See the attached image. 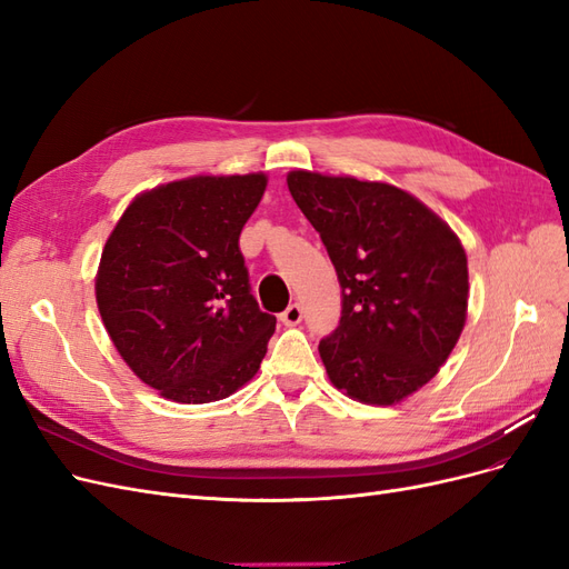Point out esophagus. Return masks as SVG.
<instances>
[{
    "label": "esophagus",
    "mask_w": 569,
    "mask_h": 569,
    "mask_svg": "<svg viewBox=\"0 0 569 569\" xmlns=\"http://www.w3.org/2000/svg\"><path fill=\"white\" fill-rule=\"evenodd\" d=\"M301 318H303V308H301V303H297V301L289 303L287 311L280 313V320H282L284 325H299Z\"/></svg>",
    "instance_id": "esophagus-1"
}]
</instances>
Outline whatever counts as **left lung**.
I'll return each mask as SVG.
<instances>
[{
    "instance_id": "left-lung-1",
    "label": "left lung",
    "mask_w": 569,
    "mask_h": 569,
    "mask_svg": "<svg viewBox=\"0 0 569 569\" xmlns=\"http://www.w3.org/2000/svg\"><path fill=\"white\" fill-rule=\"evenodd\" d=\"M289 192L318 230L341 284L339 327L320 339L337 389L377 406L425 387L468 316L460 239L403 189L291 170Z\"/></svg>"
}]
</instances>
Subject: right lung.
Returning <instances> with one entry per match:
<instances>
[{"instance_id": "1", "label": "right lung", "mask_w": 569, "mask_h": 569, "mask_svg": "<svg viewBox=\"0 0 569 569\" xmlns=\"http://www.w3.org/2000/svg\"><path fill=\"white\" fill-rule=\"evenodd\" d=\"M266 176H197L137 197L101 251L97 306L118 353L176 403L228 399L261 368L274 316L258 308L239 234Z\"/></svg>"}]
</instances>
